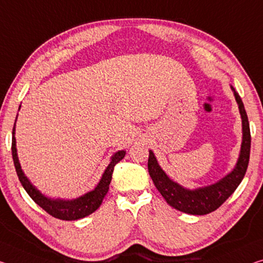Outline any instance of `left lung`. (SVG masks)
<instances>
[{
	"label": "left lung",
	"mask_w": 263,
	"mask_h": 263,
	"mask_svg": "<svg viewBox=\"0 0 263 263\" xmlns=\"http://www.w3.org/2000/svg\"><path fill=\"white\" fill-rule=\"evenodd\" d=\"M232 90L234 91L235 99L239 104V110L242 118L243 137L239 160L234 170L228 176L222 178L214 185L193 191L186 190L166 176V173L158 164L153 152L149 151L147 162L149 177L152 178L154 186L160 192L168 205L178 211L193 215H205L214 212L234 193L237 186L242 181L248 167L249 154H251V130H249L248 117L246 114L242 99L233 86Z\"/></svg>",
	"instance_id": "8db88e82"
}]
</instances>
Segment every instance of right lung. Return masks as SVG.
Returning <instances> with one entry per match:
<instances>
[{"instance_id":"add662e5","label":"right lung","mask_w":263,"mask_h":263,"mask_svg":"<svg viewBox=\"0 0 263 263\" xmlns=\"http://www.w3.org/2000/svg\"><path fill=\"white\" fill-rule=\"evenodd\" d=\"M21 107V106H20ZM15 125L12 128V140H11V152H12V160H14V165L16 168V173L20 179L21 184L24 187V190L27 191V193L30 195V198L39 205L40 207L49 213L51 216L56 219L61 220H78L85 216L93 213L96 210H98L99 206L102 205L103 199L105 197L107 191H109V185L112 179V173H114L115 166L123 159L125 157V151H118L114 157H112L111 162L107 166L105 172H104L103 177L99 181V184L93 191L89 192L82 197L73 200H52L47 197H44L43 194L40 193V191H37L34 186L31 185V182L28 180V178L24 176L22 168L18 162L17 158V151H16V139H15Z\"/></svg>"}]
</instances>
